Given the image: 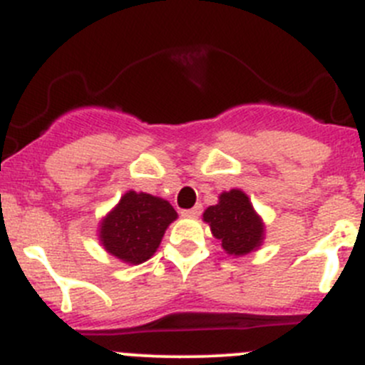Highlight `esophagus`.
<instances>
[{"mask_svg":"<svg viewBox=\"0 0 365 365\" xmlns=\"http://www.w3.org/2000/svg\"><path fill=\"white\" fill-rule=\"evenodd\" d=\"M200 214H201V205H196V207L182 210V215H185V217H197Z\"/></svg>","mask_w":365,"mask_h":365,"instance_id":"34e87169","label":"esophagus"}]
</instances>
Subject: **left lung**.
Here are the masks:
<instances>
[{
	"mask_svg": "<svg viewBox=\"0 0 365 365\" xmlns=\"http://www.w3.org/2000/svg\"><path fill=\"white\" fill-rule=\"evenodd\" d=\"M203 219L210 225L215 239L221 240L226 253L246 255L260 246L264 226L242 190L222 192L219 203L205 210Z\"/></svg>",
	"mask_w": 365,
	"mask_h": 365,
	"instance_id": "obj_1",
	"label": "left lung"
}]
</instances>
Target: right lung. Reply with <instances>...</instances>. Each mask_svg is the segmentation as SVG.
I'll return each mask as SVG.
<instances>
[{
	"label": "right lung",
	"mask_w": 365,
	"mask_h": 365,
	"mask_svg": "<svg viewBox=\"0 0 365 365\" xmlns=\"http://www.w3.org/2000/svg\"><path fill=\"white\" fill-rule=\"evenodd\" d=\"M176 210L165 200L130 190L101 222L105 250L128 264H143L157 251Z\"/></svg>",
	"instance_id": "add662e5"
}]
</instances>
